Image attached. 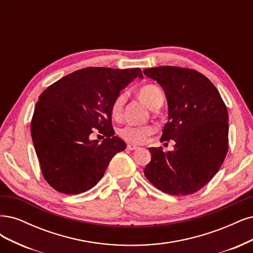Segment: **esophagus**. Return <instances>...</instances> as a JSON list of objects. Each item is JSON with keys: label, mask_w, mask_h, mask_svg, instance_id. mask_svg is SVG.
<instances>
[{"label": "esophagus", "mask_w": 253, "mask_h": 253, "mask_svg": "<svg viewBox=\"0 0 253 253\" xmlns=\"http://www.w3.org/2000/svg\"><path fill=\"white\" fill-rule=\"evenodd\" d=\"M138 147H137V146H135L134 144H128L127 145V149L128 150H136Z\"/></svg>", "instance_id": "34e87169"}]
</instances>
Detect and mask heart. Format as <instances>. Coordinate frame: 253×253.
I'll return each mask as SVG.
<instances>
[{
	"instance_id": "obj_1",
	"label": "heart",
	"mask_w": 253,
	"mask_h": 253,
	"mask_svg": "<svg viewBox=\"0 0 253 253\" xmlns=\"http://www.w3.org/2000/svg\"><path fill=\"white\" fill-rule=\"evenodd\" d=\"M138 96L146 103L149 108H153L154 106L161 102H164V94L161 89L153 84H147L142 86L138 89ZM126 101V92H120L111 105V116L115 119H120L123 111L124 104ZM154 131V129L150 125H131L128 124L125 127L120 129V136L123 140L133 143V144H142L147 141L148 136H150Z\"/></svg>"
}]
</instances>
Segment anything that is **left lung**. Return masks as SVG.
<instances>
[{"instance_id":"obj_1","label":"left lung","mask_w":253,"mask_h":253,"mask_svg":"<svg viewBox=\"0 0 253 253\" xmlns=\"http://www.w3.org/2000/svg\"><path fill=\"white\" fill-rule=\"evenodd\" d=\"M144 75L164 89L168 122L162 141L174 150L151 147L144 174L158 189L173 195L197 192L221 168L228 151V110L221 94L197 70L175 66L147 68Z\"/></svg>"}]
</instances>
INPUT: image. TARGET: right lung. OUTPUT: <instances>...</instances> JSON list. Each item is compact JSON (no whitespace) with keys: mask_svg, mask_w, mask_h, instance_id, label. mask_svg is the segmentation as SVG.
Listing matches in <instances>:
<instances>
[{"mask_svg":"<svg viewBox=\"0 0 253 253\" xmlns=\"http://www.w3.org/2000/svg\"><path fill=\"white\" fill-rule=\"evenodd\" d=\"M140 68L88 67L67 75L41 93L31 120L41 170L56 191L79 194L94 187L111 159L126 148L111 125L113 100ZM95 128L106 138H88Z\"/></svg>","mask_w":253,"mask_h":253,"instance_id":"obj_1","label":"right lung"}]
</instances>
